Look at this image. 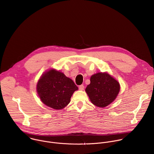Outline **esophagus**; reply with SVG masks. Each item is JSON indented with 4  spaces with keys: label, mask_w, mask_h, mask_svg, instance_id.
<instances>
[{
    "label": "esophagus",
    "mask_w": 154,
    "mask_h": 154,
    "mask_svg": "<svg viewBox=\"0 0 154 154\" xmlns=\"http://www.w3.org/2000/svg\"><path fill=\"white\" fill-rule=\"evenodd\" d=\"M79 90H81V91L83 90H84V86L83 85H80L79 87Z\"/></svg>",
    "instance_id": "1"
}]
</instances>
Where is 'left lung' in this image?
I'll return each mask as SVG.
<instances>
[{
    "label": "left lung",
    "instance_id": "obj_1",
    "mask_svg": "<svg viewBox=\"0 0 154 154\" xmlns=\"http://www.w3.org/2000/svg\"><path fill=\"white\" fill-rule=\"evenodd\" d=\"M120 91V84L107 72L92 75L90 84L85 89L91 102L96 106L104 108L112 103Z\"/></svg>",
    "mask_w": 154,
    "mask_h": 154
}]
</instances>
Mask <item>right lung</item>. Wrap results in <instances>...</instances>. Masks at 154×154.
<instances>
[{
    "label": "right lung",
    "mask_w": 154,
    "mask_h": 154,
    "mask_svg": "<svg viewBox=\"0 0 154 154\" xmlns=\"http://www.w3.org/2000/svg\"><path fill=\"white\" fill-rule=\"evenodd\" d=\"M78 87L69 77L55 69L44 72L36 85V91L42 102L55 109L67 106Z\"/></svg>",
    "instance_id": "right-lung-1"
}]
</instances>
